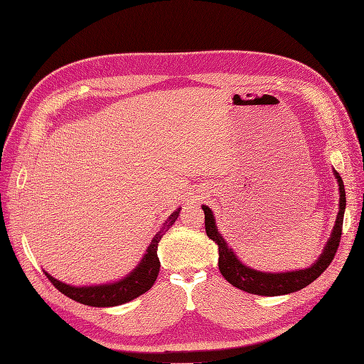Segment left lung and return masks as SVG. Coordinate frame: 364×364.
I'll return each instance as SVG.
<instances>
[{
    "label": "left lung",
    "mask_w": 364,
    "mask_h": 364,
    "mask_svg": "<svg viewBox=\"0 0 364 364\" xmlns=\"http://www.w3.org/2000/svg\"><path fill=\"white\" fill-rule=\"evenodd\" d=\"M333 176L339 187V211L335 220V225L332 228L331 237L328 239L326 245H324L318 258L310 267H307V269H301V270L272 273V272H259V270L251 269L250 265L243 264L239 259V257L233 252L232 247L228 246V243L224 240L221 233L218 232L213 209L206 205H202V209L205 213L206 235L218 246V255H220L218 267L223 277L230 284L236 286V288L240 291L254 294V295H262V296L288 295V294L301 291L307 284L313 283L332 262L339 246L341 233H342L343 213H346V205H347L346 188H343V181L341 176L335 169H333Z\"/></svg>",
    "instance_id": "8db88e82"
}]
</instances>
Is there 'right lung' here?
I'll return each instance as SVG.
<instances>
[{
  "label": "right lung",
  "instance_id": "1",
  "mask_svg": "<svg viewBox=\"0 0 364 364\" xmlns=\"http://www.w3.org/2000/svg\"><path fill=\"white\" fill-rule=\"evenodd\" d=\"M180 211L181 208L176 209V211L161 225V230L153 236L143 258L136 265V269L131 270L127 276L117 282L90 286H72L69 283H63L54 279L47 272L44 273L62 294H65L66 296L76 302L91 305V307H117V305L136 299L137 296L147 292L153 286V283H155L161 267L158 258V245L165 232H168L169 227H172V224L178 218Z\"/></svg>",
  "mask_w": 364,
  "mask_h": 364
}]
</instances>
